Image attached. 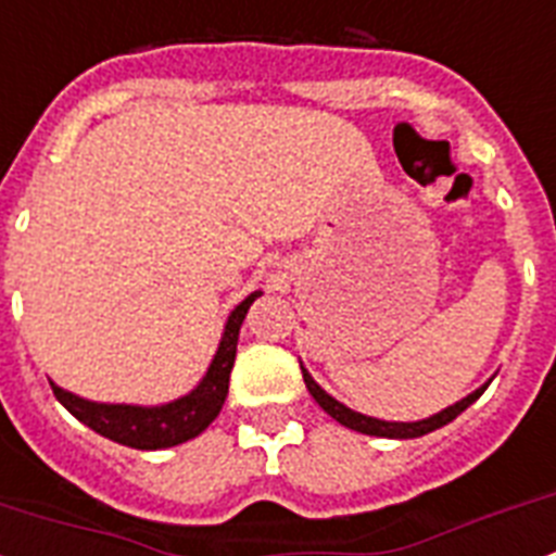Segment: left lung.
Wrapping results in <instances>:
<instances>
[{
  "label": "left lung",
  "instance_id": "1",
  "mask_svg": "<svg viewBox=\"0 0 556 556\" xmlns=\"http://www.w3.org/2000/svg\"><path fill=\"white\" fill-rule=\"evenodd\" d=\"M301 371H304V383L306 389H309V394L315 397V403H318L320 409L327 412L329 417H334L338 424L346 426V429H355V432L361 434H371V438H392V440H409V438H424V434L434 432V429H440V426L452 424L454 417L460 415V412H466L471 406V403L480 397V394L485 392V387L492 383L494 378H489L480 389H475L471 394H466L463 401L452 403V406H446L443 412H438V415L426 417V420H415V424H401V420H380V417H369V415H361V412L350 409V406H343L341 401H334L332 394L327 392V389H320L318 383H315V378H312L309 371L304 369V364H301Z\"/></svg>",
  "mask_w": 556,
  "mask_h": 556
}]
</instances>
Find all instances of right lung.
Instances as JSON below:
<instances>
[{"label":"right lung","instance_id":"right-lung-1","mask_svg":"<svg viewBox=\"0 0 556 556\" xmlns=\"http://www.w3.org/2000/svg\"><path fill=\"white\" fill-rule=\"evenodd\" d=\"M261 292L255 289L236 309L229 312L218 350H215L213 361L206 366V375L199 380V387L176 397V401L159 403V406L99 403L56 387L53 380H50V389L56 394V401L76 420L90 426L96 434H102V438L113 440V443H122V446L155 452V448H169L185 443V440L199 438L206 426L218 417L224 401H227L229 371H232V364H236L238 332H241V324L247 318V309H250L252 301Z\"/></svg>","mask_w":556,"mask_h":556}]
</instances>
